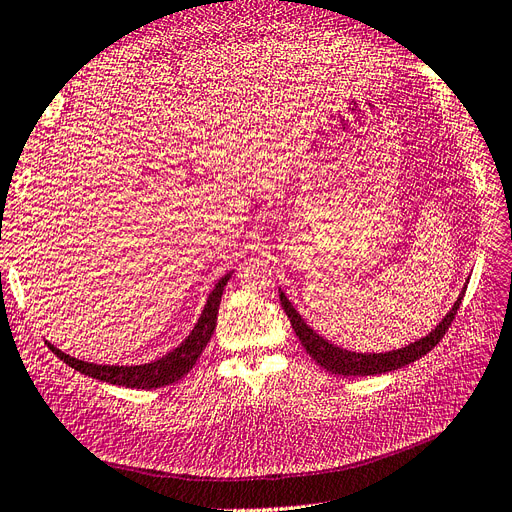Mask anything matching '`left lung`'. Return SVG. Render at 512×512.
I'll list each match as a JSON object with an SVG mask.
<instances>
[{"mask_svg": "<svg viewBox=\"0 0 512 512\" xmlns=\"http://www.w3.org/2000/svg\"><path fill=\"white\" fill-rule=\"evenodd\" d=\"M463 294H466V288L461 290L453 307L448 309V314L436 324V329L429 331L425 337L416 339V342H412L404 348L389 350V352H354V350H346L337 344H331L329 339L318 335L301 318V314L288 301L286 292L282 288H280V301H282V307L292 324L294 333H297V337H299V342L322 369H327L329 374H337V376H374V374H386V371L410 365L416 359L425 356L433 346H436L442 339V335L446 333L448 324H451L453 318L457 316V309L461 305Z\"/></svg>", "mask_w": 512, "mask_h": 512, "instance_id": "1", "label": "left lung"}]
</instances>
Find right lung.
<instances>
[{"mask_svg":"<svg viewBox=\"0 0 512 512\" xmlns=\"http://www.w3.org/2000/svg\"><path fill=\"white\" fill-rule=\"evenodd\" d=\"M230 275H232V271H228L224 277H220L218 284H215V288L211 290L203 312H200V318L194 324L190 335L185 337L177 348L166 352L164 356H160V359L151 361V363L98 365V363H87V361L74 359V356L61 352L53 344H49V346L59 356V359L66 365H70L72 369L81 371V374H85L89 378L108 382V384L128 386V389H158V386L173 384L194 367L196 359L203 354L207 342L211 339V335L215 331V324H218V309H220V301H222V292L230 280Z\"/></svg>","mask_w":512,"mask_h":512,"instance_id":"1","label":"right lung"}]
</instances>
